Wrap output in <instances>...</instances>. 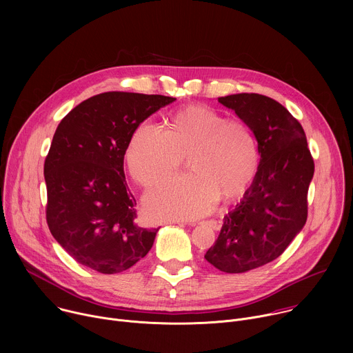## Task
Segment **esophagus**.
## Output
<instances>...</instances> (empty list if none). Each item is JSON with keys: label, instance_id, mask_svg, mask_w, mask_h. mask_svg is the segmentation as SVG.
Returning <instances> with one entry per match:
<instances>
[{"label": "esophagus", "instance_id": "1", "mask_svg": "<svg viewBox=\"0 0 353 353\" xmlns=\"http://www.w3.org/2000/svg\"><path fill=\"white\" fill-rule=\"evenodd\" d=\"M173 223H179V222H173ZM207 226H210L211 229H214V230H219L221 229V222L219 221H215V219H210V221H205L204 222Z\"/></svg>", "mask_w": 353, "mask_h": 353}]
</instances>
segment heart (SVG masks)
<instances>
[{"instance_id":"b5f03b06","label":"heart","mask_w":353,"mask_h":353,"mask_svg":"<svg viewBox=\"0 0 353 353\" xmlns=\"http://www.w3.org/2000/svg\"><path fill=\"white\" fill-rule=\"evenodd\" d=\"M166 131L141 123L132 131L125 162L132 179L145 188L173 176L187 157L192 173L170 180L145 198L155 221L195 219L211 212L218 199L230 201L253 183L260 149L251 127L241 119L205 105L173 112Z\"/></svg>"}]
</instances>
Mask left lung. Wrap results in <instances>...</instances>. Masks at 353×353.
Masks as SVG:
<instances>
[{"mask_svg": "<svg viewBox=\"0 0 353 353\" xmlns=\"http://www.w3.org/2000/svg\"><path fill=\"white\" fill-rule=\"evenodd\" d=\"M218 100L251 127L261 155L253 183L205 254L219 271L240 274L278 259L303 229L314 161L303 127L276 100L259 93Z\"/></svg>", "mask_w": 353, "mask_h": 353, "instance_id": "obj_1", "label": "left lung"}]
</instances>
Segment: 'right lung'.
<instances>
[{"mask_svg":"<svg viewBox=\"0 0 353 353\" xmlns=\"http://www.w3.org/2000/svg\"><path fill=\"white\" fill-rule=\"evenodd\" d=\"M174 97L105 92L74 108L59 124L44 161L46 219L79 264L119 274L143 259L158 229L137 222V201L124 176L132 131Z\"/></svg>","mask_w":353,"mask_h":353,"instance_id":"1","label":"right lung"}]
</instances>
